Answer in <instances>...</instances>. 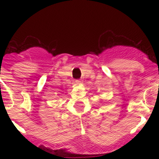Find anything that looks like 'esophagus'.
Segmentation results:
<instances>
[{
    "instance_id": "esophagus-1",
    "label": "esophagus",
    "mask_w": 159,
    "mask_h": 159,
    "mask_svg": "<svg viewBox=\"0 0 159 159\" xmlns=\"http://www.w3.org/2000/svg\"><path fill=\"white\" fill-rule=\"evenodd\" d=\"M75 83H76V84H80V80H75Z\"/></svg>"
}]
</instances>
